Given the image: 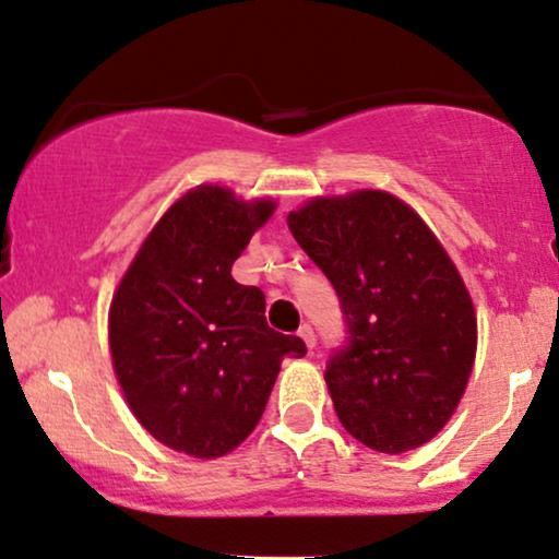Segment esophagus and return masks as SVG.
Listing matches in <instances>:
<instances>
[{"label": "esophagus", "instance_id": "esophagus-1", "mask_svg": "<svg viewBox=\"0 0 559 559\" xmlns=\"http://www.w3.org/2000/svg\"><path fill=\"white\" fill-rule=\"evenodd\" d=\"M299 337H301L304 343H307V348H309V350H312L314 345H317V335H314V328H312V324H301V328H299Z\"/></svg>", "mask_w": 559, "mask_h": 559}]
</instances>
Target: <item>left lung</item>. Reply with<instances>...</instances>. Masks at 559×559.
<instances>
[{"label": "left lung", "instance_id": "8db88e82", "mask_svg": "<svg viewBox=\"0 0 559 559\" xmlns=\"http://www.w3.org/2000/svg\"><path fill=\"white\" fill-rule=\"evenodd\" d=\"M288 229L328 275L345 343L324 381L343 428L381 454L430 441L462 400L477 350L475 307L447 250L400 198H314Z\"/></svg>", "mask_w": 559, "mask_h": 559}]
</instances>
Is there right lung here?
Wrapping results in <instances>:
<instances>
[{"label": "right lung", "instance_id": "1", "mask_svg": "<svg viewBox=\"0 0 559 559\" xmlns=\"http://www.w3.org/2000/svg\"><path fill=\"white\" fill-rule=\"evenodd\" d=\"M271 201L218 186L190 190L159 218L110 304L112 369L141 426L175 451L214 459L263 418L301 337L265 322V294L231 278Z\"/></svg>", "mask_w": 559, "mask_h": 559}]
</instances>
